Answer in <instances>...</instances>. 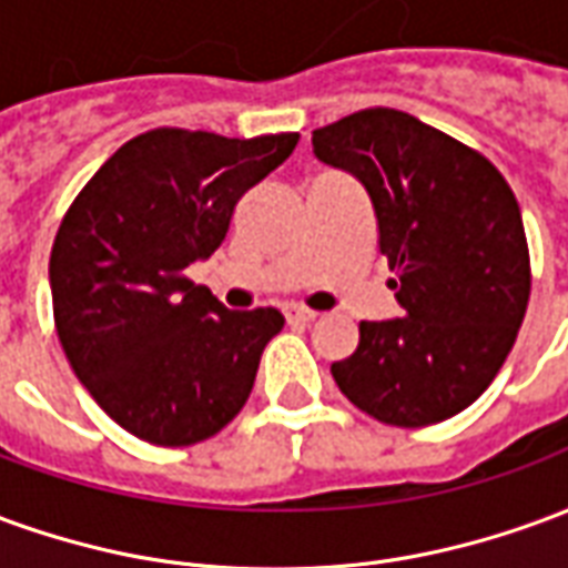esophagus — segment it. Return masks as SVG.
Listing matches in <instances>:
<instances>
[{"label":"esophagus","instance_id":"esophagus-1","mask_svg":"<svg viewBox=\"0 0 568 568\" xmlns=\"http://www.w3.org/2000/svg\"><path fill=\"white\" fill-rule=\"evenodd\" d=\"M285 320L307 325V322L316 320V313H313V310H307V307H288V310H285Z\"/></svg>","mask_w":568,"mask_h":568}]
</instances>
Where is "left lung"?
I'll use <instances>...</instances> for the list:
<instances>
[{
	"label": "left lung",
	"mask_w": 568,
	"mask_h": 568,
	"mask_svg": "<svg viewBox=\"0 0 568 568\" xmlns=\"http://www.w3.org/2000/svg\"><path fill=\"white\" fill-rule=\"evenodd\" d=\"M313 154L368 191L402 304V320L358 325L334 383L386 426L456 417L499 374L529 304L511 185L480 151L383 105L313 130Z\"/></svg>",
	"instance_id": "left-lung-1"
}]
</instances>
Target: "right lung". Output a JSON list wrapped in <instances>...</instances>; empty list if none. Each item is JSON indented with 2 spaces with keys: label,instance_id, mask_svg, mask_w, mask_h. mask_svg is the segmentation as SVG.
<instances>
[{
  "label": "right lung",
  "instance_id": "right-lung-1",
  "mask_svg": "<svg viewBox=\"0 0 568 568\" xmlns=\"http://www.w3.org/2000/svg\"><path fill=\"white\" fill-rule=\"evenodd\" d=\"M297 140L149 130L124 142L63 215L51 248L57 337L93 402L130 435L187 447L246 405L283 313L227 310L185 267L222 246L236 200Z\"/></svg>",
  "mask_w": 568,
  "mask_h": 568
}]
</instances>
